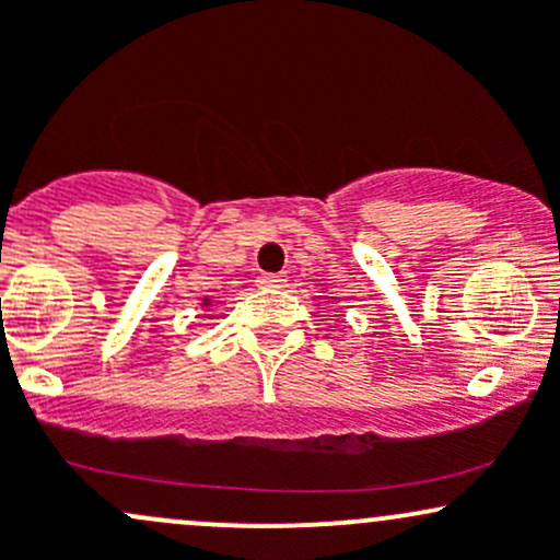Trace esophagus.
<instances>
[{
	"label": "esophagus",
	"mask_w": 560,
	"mask_h": 560,
	"mask_svg": "<svg viewBox=\"0 0 560 560\" xmlns=\"http://www.w3.org/2000/svg\"><path fill=\"white\" fill-rule=\"evenodd\" d=\"M256 285L267 288V291H275V288L285 285V275H261V278L256 280Z\"/></svg>",
	"instance_id": "34e87169"
}]
</instances>
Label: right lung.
Here are the masks:
<instances>
[{
    "mask_svg": "<svg viewBox=\"0 0 560 560\" xmlns=\"http://www.w3.org/2000/svg\"><path fill=\"white\" fill-rule=\"evenodd\" d=\"M202 306H210V299H202Z\"/></svg>",
    "mask_w": 560,
    "mask_h": 560,
    "instance_id": "1",
    "label": "right lung"
}]
</instances>
